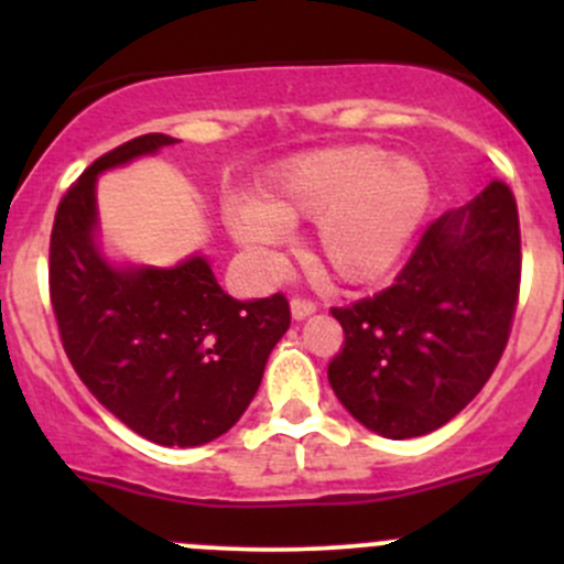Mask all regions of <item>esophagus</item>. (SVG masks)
<instances>
[{
  "mask_svg": "<svg viewBox=\"0 0 564 564\" xmlns=\"http://www.w3.org/2000/svg\"><path fill=\"white\" fill-rule=\"evenodd\" d=\"M311 314H316V303L308 297H292V316L297 318H308Z\"/></svg>",
  "mask_w": 564,
  "mask_h": 564,
  "instance_id": "1",
  "label": "esophagus"
}]
</instances>
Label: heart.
I'll use <instances>...</instances> for the list:
<instances>
[{
  "label": "heart",
  "instance_id": "b5f03b06",
  "mask_svg": "<svg viewBox=\"0 0 564 564\" xmlns=\"http://www.w3.org/2000/svg\"><path fill=\"white\" fill-rule=\"evenodd\" d=\"M431 202V176L406 155L371 144L308 152L270 180L259 204L229 213L242 248L272 253L289 229L316 220L314 256L346 283H368L390 270Z\"/></svg>",
  "mask_w": 564,
  "mask_h": 564
}]
</instances>
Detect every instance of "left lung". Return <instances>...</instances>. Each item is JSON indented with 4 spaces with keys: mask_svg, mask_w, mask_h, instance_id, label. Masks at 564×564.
Segmentation results:
<instances>
[{
    "mask_svg": "<svg viewBox=\"0 0 564 564\" xmlns=\"http://www.w3.org/2000/svg\"><path fill=\"white\" fill-rule=\"evenodd\" d=\"M519 283V209L494 180L423 231L392 286L333 308L344 327L327 368L338 401L388 440L451 423L508 346Z\"/></svg>",
    "mask_w": 564,
    "mask_h": 564,
    "instance_id": "1",
    "label": "left lung"
}]
</instances>
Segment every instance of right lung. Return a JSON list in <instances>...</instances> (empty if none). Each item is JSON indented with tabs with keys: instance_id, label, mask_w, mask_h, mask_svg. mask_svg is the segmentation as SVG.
<instances>
[{
	"instance_id": "right-lung-1",
	"label": "right lung",
	"mask_w": 564,
	"mask_h": 564,
	"mask_svg": "<svg viewBox=\"0 0 564 564\" xmlns=\"http://www.w3.org/2000/svg\"><path fill=\"white\" fill-rule=\"evenodd\" d=\"M169 144L172 135H139L73 182L51 229L48 286L67 360L89 392L144 440L196 447L242 417L292 314L283 294L229 297L204 256L161 270L100 253L98 174Z\"/></svg>"
}]
</instances>
